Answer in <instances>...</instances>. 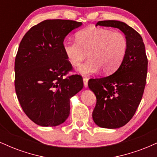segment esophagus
<instances>
[{"instance_id": "34e87169", "label": "esophagus", "mask_w": 157, "mask_h": 157, "mask_svg": "<svg viewBox=\"0 0 157 157\" xmlns=\"http://www.w3.org/2000/svg\"><path fill=\"white\" fill-rule=\"evenodd\" d=\"M88 81H89V79H88L87 77H84V78H83V85H84L85 88L88 87Z\"/></svg>"}]
</instances>
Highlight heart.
I'll list each match as a JSON object with an SVG mask.
<instances>
[{"mask_svg":"<svg viewBox=\"0 0 157 157\" xmlns=\"http://www.w3.org/2000/svg\"><path fill=\"white\" fill-rule=\"evenodd\" d=\"M63 52L73 66H78L89 53V60L77 68L82 75L102 70L104 75L117 71L123 62L128 50L124 34L100 27H89L76 34V40L66 41Z\"/></svg>","mask_w":157,"mask_h":157,"instance_id":"b5f03b06","label":"heart"}]
</instances>
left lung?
I'll use <instances>...</instances> for the list:
<instances>
[{"label": "left lung", "mask_w": 157, "mask_h": 157, "mask_svg": "<svg viewBox=\"0 0 157 157\" xmlns=\"http://www.w3.org/2000/svg\"><path fill=\"white\" fill-rule=\"evenodd\" d=\"M97 26L117 28L128 40V50L120 68L110 76L90 79L88 83L97 98L94 122L101 128H118L130 121L143 95L147 71L145 44L141 35L125 23L102 21Z\"/></svg>", "instance_id": "obj_1"}]
</instances>
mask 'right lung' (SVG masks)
Listing matches in <instances>:
<instances>
[{"label":"right lung","mask_w":157,"mask_h":157,"mask_svg":"<svg viewBox=\"0 0 157 157\" xmlns=\"http://www.w3.org/2000/svg\"><path fill=\"white\" fill-rule=\"evenodd\" d=\"M81 25L70 20H46L32 27L20 43L16 94L23 111L37 125L63 123L70 113V99L83 88L80 75L63 77L72 69L63 52L64 39Z\"/></svg>","instance_id":"right-lung-1"}]
</instances>
